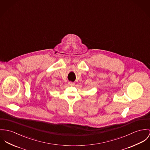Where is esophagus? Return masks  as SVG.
I'll return each mask as SVG.
<instances>
[{"label":"esophagus","instance_id":"34e87169","mask_svg":"<svg viewBox=\"0 0 150 150\" xmlns=\"http://www.w3.org/2000/svg\"><path fill=\"white\" fill-rule=\"evenodd\" d=\"M68 84L69 85H70V86H73V85H74V83L73 82H69Z\"/></svg>","mask_w":150,"mask_h":150}]
</instances>
